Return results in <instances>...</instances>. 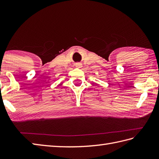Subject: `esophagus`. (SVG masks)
Masks as SVG:
<instances>
[{
    "label": "esophagus",
    "instance_id": "obj_1",
    "mask_svg": "<svg viewBox=\"0 0 159 159\" xmlns=\"http://www.w3.org/2000/svg\"><path fill=\"white\" fill-rule=\"evenodd\" d=\"M80 66H81V65H80V63H77V64H76V67H80Z\"/></svg>",
    "mask_w": 159,
    "mask_h": 159
}]
</instances>
